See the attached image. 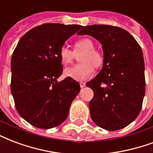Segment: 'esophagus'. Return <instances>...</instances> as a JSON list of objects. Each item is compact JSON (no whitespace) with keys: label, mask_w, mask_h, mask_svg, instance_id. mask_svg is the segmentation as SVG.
I'll list each match as a JSON object with an SVG mask.
<instances>
[{"label":"esophagus","mask_w":153,"mask_h":153,"mask_svg":"<svg viewBox=\"0 0 153 153\" xmlns=\"http://www.w3.org/2000/svg\"><path fill=\"white\" fill-rule=\"evenodd\" d=\"M79 85H80V87H81V88H84V87L86 86V83H85V82H80Z\"/></svg>","instance_id":"esophagus-1"}]
</instances>
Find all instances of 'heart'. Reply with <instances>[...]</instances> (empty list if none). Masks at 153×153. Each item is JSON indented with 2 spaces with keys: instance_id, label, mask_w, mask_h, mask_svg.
I'll list each match as a JSON object with an SVG mask.
<instances>
[{
  "instance_id": "b5f03b06",
  "label": "heart",
  "mask_w": 153,
  "mask_h": 153,
  "mask_svg": "<svg viewBox=\"0 0 153 153\" xmlns=\"http://www.w3.org/2000/svg\"><path fill=\"white\" fill-rule=\"evenodd\" d=\"M74 52H82L80 56V64L66 68L64 71L65 76L75 80H84L91 76L94 72V67L99 68L104 63V56L100 52L95 49L93 42L90 39L83 38L74 43ZM74 53L67 47H62L59 51V57L62 64L67 65L74 59Z\"/></svg>"
}]
</instances>
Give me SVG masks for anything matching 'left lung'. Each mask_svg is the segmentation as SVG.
<instances>
[{
	"label": "left lung",
	"mask_w": 153,
	"mask_h": 153,
	"mask_svg": "<svg viewBox=\"0 0 153 153\" xmlns=\"http://www.w3.org/2000/svg\"><path fill=\"white\" fill-rule=\"evenodd\" d=\"M78 35L97 39L104 52L101 71L86 83L94 92L89 102L91 119L107 131L124 128L140 114L145 95L142 49L128 31L117 27L91 25Z\"/></svg>",
	"instance_id": "left-lung-1"
}]
</instances>
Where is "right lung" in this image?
Listing matches in <instances>:
<instances>
[{
    "label": "right lung",
    "instance_id": "obj_1",
    "mask_svg": "<svg viewBox=\"0 0 153 153\" xmlns=\"http://www.w3.org/2000/svg\"><path fill=\"white\" fill-rule=\"evenodd\" d=\"M80 25L45 23L20 39L11 58V93L19 115L36 127L50 129L65 122L79 82L63 71L59 51Z\"/></svg>",
    "mask_w": 153,
    "mask_h": 153
}]
</instances>
